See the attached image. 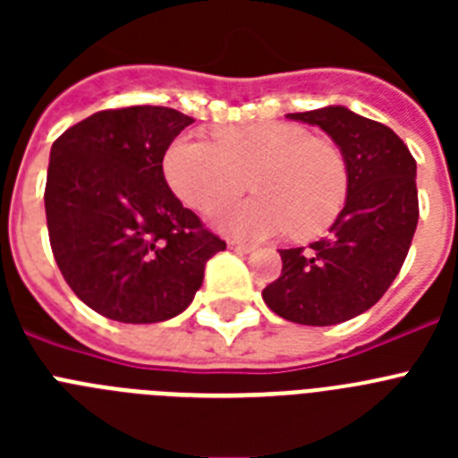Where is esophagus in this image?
Returning <instances> with one entry per match:
<instances>
[{"instance_id": "esophagus-1", "label": "esophagus", "mask_w": 458, "mask_h": 458, "mask_svg": "<svg viewBox=\"0 0 458 458\" xmlns=\"http://www.w3.org/2000/svg\"><path fill=\"white\" fill-rule=\"evenodd\" d=\"M229 248L236 250V252H241V254H248V252H252L254 245H250V242H242V241H229Z\"/></svg>"}]
</instances>
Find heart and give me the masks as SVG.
I'll list each match as a JSON object with an SVG mask.
<instances>
[{
  "label": "heart",
  "instance_id": "b5f03b06",
  "mask_svg": "<svg viewBox=\"0 0 458 458\" xmlns=\"http://www.w3.org/2000/svg\"><path fill=\"white\" fill-rule=\"evenodd\" d=\"M169 188L197 210H213L242 190L257 197L216 213V225L233 236L261 238L291 229L295 238L323 233L342 213L349 172L335 144L311 140L286 121L226 125L216 144L179 137L163 157Z\"/></svg>",
  "mask_w": 458,
  "mask_h": 458
}]
</instances>
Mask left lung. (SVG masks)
<instances>
[{
    "mask_svg": "<svg viewBox=\"0 0 458 458\" xmlns=\"http://www.w3.org/2000/svg\"><path fill=\"white\" fill-rule=\"evenodd\" d=\"M286 116L337 144L349 192L326 238L279 250L282 275L264 301L286 321L337 326L374 307L402 270L420 217L418 165L394 131L344 105Z\"/></svg>",
    "mask_w": 458,
    "mask_h": 458,
    "instance_id": "1",
    "label": "left lung"
}]
</instances>
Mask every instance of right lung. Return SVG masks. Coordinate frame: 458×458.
I'll use <instances>...</instances> for the list:
<instances>
[{
  "instance_id": "add662e5",
  "label": "right lung",
  "mask_w": 458,
  "mask_h": 458,
  "mask_svg": "<svg viewBox=\"0 0 458 458\" xmlns=\"http://www.w3.org/2000/svg\"><path fill=\"white\" fill-rule=\"evenodd\" d=\"M192 121L156 105L105 109L52 144V254L80 301L112 321L179 317L204 282L206 261L226 248L165 181V153Z\"/></svg>"
}]
</instances>
